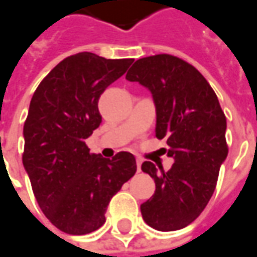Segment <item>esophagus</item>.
Returning <instances> with one entry per match:
<instances>
[{
    "mask_svg": "<svg viewBox=\"0 0 257 257\" xmlns=\"http://www.w3.org/2000/svg\"><path fill=\"white\" fill-rule=\"evenodd\" d=\"M141 165H142V161H141V159H137V169H138V172L141 171Z\"/></svg>",
    "mask_w": 257,
    "mask_h": 257,
    "instance_id": "1",
    "label": "esophagus"
}]
</instances>
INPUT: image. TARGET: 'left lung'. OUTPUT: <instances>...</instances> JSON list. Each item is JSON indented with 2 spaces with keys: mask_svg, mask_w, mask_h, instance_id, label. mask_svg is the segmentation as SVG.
Here are the masks:
<instances>
[{
  "mask_svg": "<svg viewBox=\"0 0 257 257\" xmlns=\"http://www.w3.org/2000/svg\"><path fill=\"white\" fill-rule=\"evenodd\" d=\"M126 79L146 86L156 106L158 139H166L164 171L149 161L142 171L155 181V193L141 205L142 217L156 230L172 232L190 225L206 208L227 156L226 116L205 76L169 54L138 59Z\"/></svg>",
  "mask_w": 257,
  "mask_h": 257,
  "instance_id": "8db88e82",
  "label": "left lung"
}]
</instances>
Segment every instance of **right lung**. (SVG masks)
Returning a JSON list of instances; mask_svg holds the SVG:
<instances>
[{
	"label": "right lung",
	"mask_w": 257,
	"mask_h": 257,
	"mask_svg": "<svg viewBox=\"0 0 257 257\" xmlns=\"http://www.w3.org/2000/svg\"><path fill=\"white\" fill-rule=\"evenodd\" d=\"M134 59L79 52L62 59L32 95L23 164L44 215L61 232L86 234L105 223L112 196L137 172L135 156L91 154L85 139L101 125V93Z\"/></svg>",
	"instance_id": "1"
}]
</instances>
